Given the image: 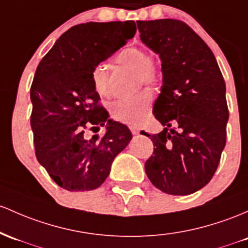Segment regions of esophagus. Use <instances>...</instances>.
Instances as JSON below:
<instances>
[{
  "label": "esophagus",
  "instance_id": "34e87169",
  "mask_svg": "<svg viewBox=\"0 0 248 248\" xmlns=\"http://www.w3.org/2000/svg\"><path fill=\"white\" fill-rule=\"evenodd\" d=\"M129 129H130V132H132V134H133V135H138V134H140V129L137 128V127L130 126V127H129Z\"/></svg>",
  "mask_w": 248,
  "mask_h": 248
}]
</instances>
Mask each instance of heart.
<instances>
[{"instance_id": "heart-1", "label": "heart", "mask_w": 248, "mask_h": 248, "mask_svg": "<svg viewBox=\"0 0 248 248\" xmlns=\"http://www.w3.org/2000/svg\"><path fill=\"white\" fill-rule=\"evenodd\" d=\"M115 62L120 66L134 70L138 74L139 84L156 86L160 82V70L155 62L148 58L143 49L139 47H126L115 56ZM91 80L95 92L101 96H109V72L107 64L96 63L91 70ZM153 97L148 91H142L128 99L119 100L110 106L111 118L130 126L143 124L149 115Z\"/></svg>"}]
</instances>
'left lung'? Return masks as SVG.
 <instances>
[{"mask_svg": "<svg viewBox=\"0 0 248 248\" xmlns=\"http://www.w3.org/2000/svg\"><path fill=\"white\" fill-rule=\"evenodd\" d=\"M140 39L161 60V93L153 114L165 127L149 135L153 155L145 164L164 193L188 195L211 181L226 145V84L213 53L186 23L139 21Z\"/></svg>", "mask_w": 248, "mask_h": 248, "instance_id": "obj_1", "label": "left lung"}]
</instances>
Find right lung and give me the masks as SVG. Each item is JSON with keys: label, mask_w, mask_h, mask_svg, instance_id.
I'll return each instance as SVG.
<instances>
[{"label": "right lung", "mask_w": 248, "mask_h": 248, "mask_svg": "<svg viewBox=\"0 0 248 248\" xmlns=\"http://www.w3.org/2000/svg\"><path fill=\"white\" fill-rule=\"evenodd\" d=\"M135 31V22L78 24L60 36L37 66L31 88L35 154L62 188L84 192L101 186L132 139L130 130L108 119L99 105L91 70ZM105 124L103 137H88V130Z\"/></svg>", "instance_id": "add662e5"}]
</instances>
